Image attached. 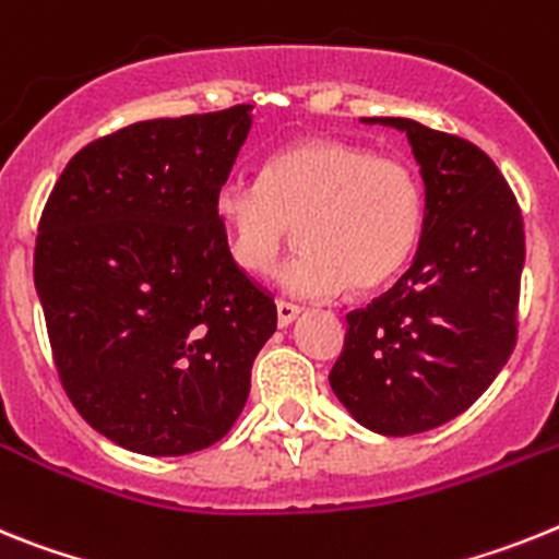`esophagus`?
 <instances>
[{
    "label": "esophagus",
    "mask_w": 559,
    "mask_h": 559,
    "mask_svg": "<svg viewBox=\"0 0 559 559\" xmlns=\"http://www.w3.org/2000/svg\"><path fill=\"white\" fill-rule=\"evenodd\" d=\"M275 309H278L281 326H289V323H293V320L300 314V309L295 307V304H286V300H278V304H275Z\"/></svg>",
    "instance_id": "1"
}]
</instances>
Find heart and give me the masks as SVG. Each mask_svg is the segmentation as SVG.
Here are the masks:
<instances>
[{
	"label": "heart",
	"instance_id": "1",
	"mask_svg": "<svg viewBox=\"0 0 559 559\" xmlns=\"http://www.w3.org/2000/svg\"><path fill=\"white\" fill-rule=\"evenodd\" d=\"M213 213L233 264L270 273L298 227L304 252L275 273L295 298H332L352 284L373 293L414 255L425 199L414 168L362 145L309 138L266 159L261 182L227 177Z\"/></svg>",
	"mask_w": 559,
	"mask_h": 559
}]
</instances>
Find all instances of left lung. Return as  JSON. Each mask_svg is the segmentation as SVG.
<instances>
[{
    "label": "left lung",
    "instance_id": "8db88e82",
    "mask_svg": "<svg viewBox=\"0 0 559 559\" xmlns=\"http://www.w3.org/2000/svg\"><path fill=\"white\" fill-rule=\"evenodd\" d=\"M380 123L405 132L419 163L421 241L388 293L346 314L329 382L362 427L414 436L464 414L507 366L526 241L518 199L478 145L407 118Z\"/></svg>",
    "mask_w": 559,
    "mask_h": 559
}]
</instances>
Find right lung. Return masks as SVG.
Instances as JSON below:
<instances>
[{
  "mask_svg": "<svg viewBox=\"0 0 559 559\" xmlns=\"http://www.w3.org/2000/svg\"><path fill=\"white\" fill-rule=\"evenodd\" d=\"M250 123L239 104L126 126L67 163L41 211L33 278L58 380L134 453L225 439L278 323L213 213Z\"/></svg>",
  "mask_w": 559,
  "mask_h": 559,
  "instance_id": "add662e5",
  "label": "right lung"
}]
</instances>
